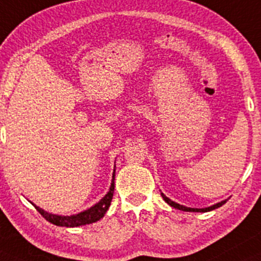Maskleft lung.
<instances>
[{
	"label": "left lung",
	"instance_id": "left-lung-1",
	"mask_svg": "<svg viewBox=\"0 0 261 261\" xmlns=\"http://www.w3.org/2000/svg\"><path fill=\"white\" fill-rule=\"evenodd\" d=\"M161 195H162L163 200H165L166 202H167L168 205L171 206V207H174V208H177V210H182V211H186V212H207V211L215 210V208L220 207V206H222V205H224V203H226V201H227V200L221 201V202L216 203V205H212V206H210V207H205V208H191V207H186V206H184V205H179V203H177V202H174V201L170 200V198H168L167 196L163 195L162 192H161Z\"/></svg>",
	"mask_w": 261,
	"mask_h": 261
}]
</instances>
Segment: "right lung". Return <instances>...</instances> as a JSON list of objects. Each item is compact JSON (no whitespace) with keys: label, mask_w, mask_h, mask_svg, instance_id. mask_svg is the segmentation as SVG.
Wrapping results in <instances>:
<instances>
[{"label":"right lung","mask_w":261,"mask_h":261,"mask_svg":"<svg viewBox=\"0 0 261 261\" xmlns=\"http://www.w3.org/2000/svg\"><path fill=\"white\" fill-rule=\"evenodd\" d=\"M114 177H115V170L113 172V179L111 189H109L108 193L99 201L98 203H95L94 206H91L88 210L79 212L76 215H71V216H61V215H54L49 214V212L44 211L42 208L35 206L37 211L42 215V217L47 220V221L51 222V224L56 225V226H65V227H76V226H83V225L93 224V222H96L98 220H100L101 217L106 215L107 210L109 208L113 198V193H114Z\"/></svg>","instance_id":"add662e5"}]
</instances>
